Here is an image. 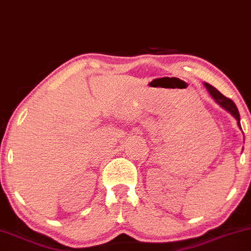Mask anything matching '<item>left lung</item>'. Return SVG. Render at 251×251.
<instances>
[{
  "label": "left lung",
  "instance_id": "left-lung-1",
  "mask_svg": "<svg viewBox=\"0 0 251 251\" xmlns=\"http://www.w3.org/2000/svg\"><path fill=\"white\" fill-rule=\"evenodd\" d=\"M203 85L206 86V89L208 90V92H209V95L212 96V98L214 99V100H215L217 104L220 105V106H221L222 108H225V110L227 111V112L230 113L231 116L234 117L235 119H236L237 126H238V127H240V129H242V128H241L240 113H238V110H237L236 105H235V102L232 101L231 99H229V98H227V97L223 96L220 91H217L215 87L210 85V84L203 83Z\"/></svg>",
  "mask_w": 251,
  "mask_h": 251
}]
</instances>
